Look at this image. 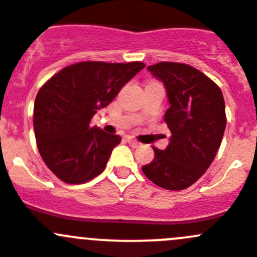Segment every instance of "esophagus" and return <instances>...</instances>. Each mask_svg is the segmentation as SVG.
Returning a JSON list of instances; mask_svg holds the SVG:
<instances>
[{
    "instance_id": "34e87169",
    "label": "esophagus",
    "mask_w": 257,
    "mask_h": 257,
    "mask_svg": "<svg viewBox=\"0 0 257 257\" xmlns=\"http://www.w3.org/2000/svg\"><path fill=\"white\" fill-rule=\"evenodd\" d=\"M127 143H128V144H130L133 148H139L141 145L139 141H136L135 139H133L131 136H128V138H127Z\"/></svg>"
}]
</instances>
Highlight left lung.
<instances>
[{
  "label": "left lung",
  "mask_w": 257,
  "mask_h": 257,
  "mask_svg": "<svg viewBox=\"0 0 257 257\" xmlns=\"http://www.w3.org/2000/svg\"><path fill=\"white\" fill-rule=\"evenodd\" d=\"M148 70L166 86L171 105L164 121L172 135L164 150L153 148L154 159L143 172L159 187L180 191L213 163L227 123L224 98L219 86L192 66L159 62Z\"/></svg>",
  "instance_id": "1"
}]
</instances>
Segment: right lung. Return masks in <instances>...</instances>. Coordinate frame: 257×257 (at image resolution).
I'll return each mask as SVG.
<instances>
[{"label":"right lung","mask_w":257,"mask_h":257,"mask_svg":"<svg viewBox=\"0 0 257 257\" xmlns=\"http://www.w3.org/2000/svg\"><path fill=\"white\" fill-rule=\"evenodd\" d=\"M144 67L138 61H85L62 69L39 89L33 121L38 150L61 181L77 185L104 171L121 138L91 127L90 119Z\"/></svg>","instance_id":"right-lung-1"}]
</instances>
